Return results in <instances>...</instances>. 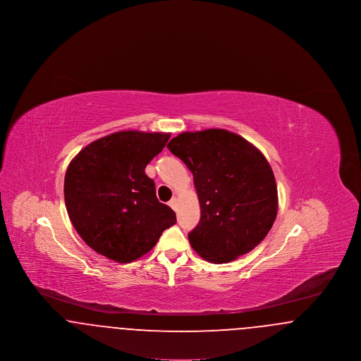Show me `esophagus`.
I'll return each mask as SVG.
<instances>
[{
	"label": "esophagus",
	"mask_w": 361,
	"mask_h": 361,
	"mask_svg": "<svg viewBox=\"0 0 361 361\" xmlns=\"http://www.w3.org/2000/svg\"><path fill=\"white\" fill-rule=\"evenodd\" d=\"M169 206L172 207L173 209H177V199L173 197L172 200L169 202Z\"/></svg>",
	"instance_id": "1"
}]
</instances>
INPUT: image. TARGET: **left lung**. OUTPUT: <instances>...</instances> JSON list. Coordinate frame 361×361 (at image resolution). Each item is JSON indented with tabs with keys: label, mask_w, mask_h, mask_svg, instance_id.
I'll use <instances>...</instances> for the list:
<instances>
[{
	"label": "left lung",
	"mask_w": 361,
	"mask_h": 361,
	"mask_svg": "<svg viewBox=\"0 0 361 361\" xmlns=\"http://www.w3.org/2000/svg\"><path fill=\"white\" fill-rule=\"evenodd\" d=\"M193 174L202 216L188 234L209 262L224 264L253 250L277 215V187L264 154L227 130L183 133L168 145Z\"/></svg>",
	"instance_id": "1"
}]
</instances>
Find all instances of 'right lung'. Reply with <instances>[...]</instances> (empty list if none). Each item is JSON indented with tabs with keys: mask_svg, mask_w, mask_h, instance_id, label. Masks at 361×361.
<instances>
[{
	"mask_svg": "<svg viewBox=\"0 0 361 361\" xmlns=\"http://www.w3.org/2000/svg\"><path fill=\"white\" fill-rule=\"evenodd\" d=\"M171 134L119 131L75 155L65 174L70 221L99 255L133 262L150 252L162 231L176 224L171 207L158 202L145 168Z\"/></svg>",
	"mask_w": 361,
	"mask_h": 361,
	"instance_id": "add662e5",
	"label": "right lung"
}]
</instances>
